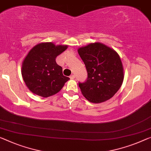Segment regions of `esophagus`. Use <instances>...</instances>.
I'll return each mask as SVG.
<instances>
[{
    "label": "esophagus",
    "mask_w": 151,
    "mask_h": 151,
    "mask_svg": "<svg viewBox=\"0 0 151 151\" xmlns=\"http://www.w3.org/2000/svg\"><path fill=\"white\" fill-rule=\"evenodd\" d=\"M70 78L71 79H74V78H75V75H73H73H71L70 76Z\"/></svg>",
    "instance_id": "obj_1"
}]
</instances>
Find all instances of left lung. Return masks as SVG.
<instances>
[{"label": "left lung", "mask_w": 151, "mask_h": 151, "mask_svg": "<svg viewBox=\"0 0 151 151\" xmlns=\"http://www.w3.org/2000/svg\"><path fill=\"white\" fill-rule=\"evenodd\" d=\"M78 51L88 72L87 80L79 83L83 96L92 103H101L112 98L121 88L124 78L118 53L101 42L82 46Z\"/></svg>", "instance_id": "left-lung-1"}]
</instances>
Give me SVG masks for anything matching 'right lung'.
Returning <instances> with one entry per match:
<instances>
[{"instance_id":"right-lung-1","label":"right lung","mask_w":151,"mask_h":151,"mask_svg":"<svg viewBox=\"0 0 151 151\" xmlns=\"http://www.w3.org/2000/svg\"><path fill=\"white\" fill-rule=\"evenodd\" d=\"M68 47V45L42 42L27 53L22 63V74L25 85L32 93L45 98L52 96L69 80L63 76L62 68L55 61Z\"/></svg>"}]
</instances>
